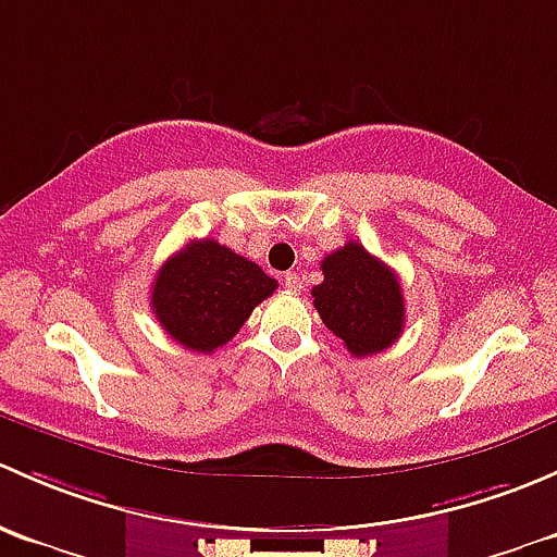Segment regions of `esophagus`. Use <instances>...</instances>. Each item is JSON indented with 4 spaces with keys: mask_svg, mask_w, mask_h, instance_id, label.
Wrapping results in <instances>:
<instances>
[{
    "mask_svg": "<svg viewBox=\"0 0 557 557\" xmlns=\"http://www.w3.org/2000/svg\"><path fill=\"white\" fill-rule=\"evenodd\" d=\"M284 286L289 292H300V286H302V281H300V276H297V273H286L284 276Z\"/></svg>",
    "mask_w": 557,
    "mask_h": 557,
    "instance_id": "1",
    "label": "esophagus"
}]
</instances>
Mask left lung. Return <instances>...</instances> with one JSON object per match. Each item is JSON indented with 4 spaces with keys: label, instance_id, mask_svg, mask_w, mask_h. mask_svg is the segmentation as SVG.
<instances>
[{
    "label": "left lung",
    "instance_id": "8db88e82",
    "mask_svg": "<svg viewBox=\"0 0 557 557\" xmlns=\"http://www.w3.org/2000/svg\"><path fill=\"white\" fill-rule=\"evenodd\" d=\"M324 281L313 286V306L332 335L354 357H372L399 341L405 330V300L397 273L348 240L321 260Z\"/></svg>",
    "mask_w": 557,
    "mask_h": 557
}]
</instances>
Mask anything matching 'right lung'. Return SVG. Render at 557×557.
Wrapping results in <instances>:
<instances>
[{
	"mask_svg": "<svg viewBox=\"0 0 557 557\" xmlns=\"http://www.w3.org/2000/svg\"><path fill=\"white\" fill-rule=\"evenodd\" d=\"M276 278L214 238H200L163 262L152 281V313L180 346L211 354L225 346Z\"/></svg>",
	"mask_w": 557,
	"mask_h": 557,
	"instance_id": "right-lung-1",
	"label": "right lung"
}]
</instances>
